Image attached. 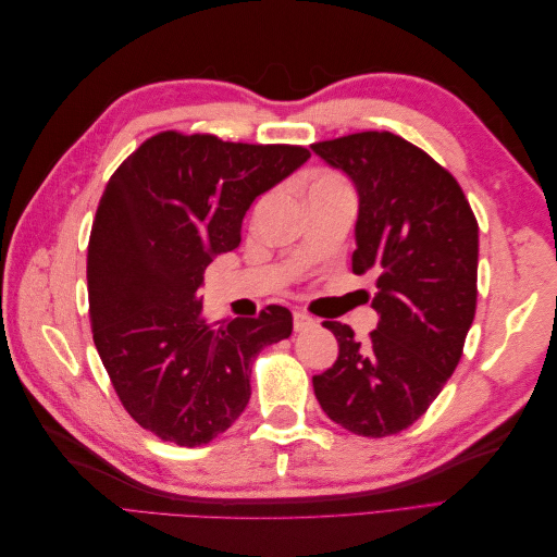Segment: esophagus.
<instances>
[{"mask_svg": "<svg viewBox=\"0 0 557 557\" xmlns=\"http://www.w3.org/2000/svg\"><path fill=\"white\" fill-rule=\"evenodd\" d=\"M293 320H295V332H307V330L318 327V320L305 311H295Z\"/></svg>", "mask_w": 557, "mask_h": 557, "instance_id": "1", "label": "esophagus"}]
</instances>
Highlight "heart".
Instances as JSON below:
<instances>
[{
	"mask_svg": "<svg viewBox=\"0 0 557 557\" xmlns=\"http://www.w3.org/2000/svg\"><path fill=\"white\" fill-rule=\"evenodd\" d=\"M313 183H342L339 178H334V176H327V174H323V176H318Z\"/></svg>",
	"mask_w": 557,
	"mask_h": 557,
	"instance_id": "b5f03b06",
	"label": "heart"
}]
</instances>
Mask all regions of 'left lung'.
Wrapping results in <instances>:
<instances>
[{"label":"left lung","mask_w":557,"mask_h":557,"mask_svg":"<svg viewBox=\"0 0 557 557\" xmlns=\"http://www.w3.org/2000/svg\"><path fill=\"white\" fill-rule=\"evenodd\" d=\"M313 153L358 193L352 272L376 276L369 342L325 320L339 358L313 376L323 411L360 436L413 425L462 358L476 313L479 223L442 164L393 132L318 141Z\"/></svg>","instance_id":"obj_1"}]
</instances>
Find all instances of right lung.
Segmentation results:
<instances>
[{"instance_id": "obj_1", "label": "right lung", "mask_w": 557, "mask_h": 557, "mask_svg": "<svg viewBox=\"0 0 557 557\" xmlns=\"http://www.w3.org/2000/svg\"><path fill=\"white\" fill-rule=\"evenodd\" d=\"M309 158L170 129L109 178L88 244L92 339L125 411L162 442L193 448L225 432L250 399L252 360L290 336L278 305L207 323L197 290L239 246L252 201Z\"/></svg>"}]
</instances>
